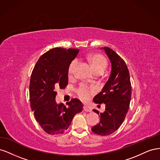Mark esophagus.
I'll use <instances>...</instances> for the list:
<instances>
[{"mask_svg": "<svg viewBox=\"0 0 160 160\" xmlns=\"http://www.w3.org/2000/svg\"><path fill=\"white\" fill-rule=\"evenodd\" d=\"M83 109H84L85 111H88V112H91V109L86 105L83 106Z\"/></svg>", "mask_w": 160, "mask_h": 160, "instance_id": "1", "label": "esophagus"}]
</instances>
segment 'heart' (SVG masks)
Wrapping results in <instances>:
<instances>
[{"label":"heart","instance_id":"b5f03b06","mask_svg":"<svg viewBox=\"0 0 160 160\" xmlns=\"http://www.w3.org/2000/svg\"><path fill=\"white\" fill-rule=\"evenodd\" d=\"M88 59L90 62V65L95 72H103L106 69L108 66V62L105 58L100 55L93 54L89 55L88 57ZM77 64V61L76 60L72 61L68 68V75L69 77H72L74 74L75 67ZM93 93V89H89L88 87L85 85H82L81 88L77 91L79 98L83 101H88L89 99L91 94Z\"/></svg>","mask_w":160,"mask_h":160}]
</instances>
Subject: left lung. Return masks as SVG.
<instances>
[{
    "label": "left lung",
    "mask_w": 160,
    "mask_h": 160,
    "mask_svg": "<svg viewBox=\"0 0 160 160\" xmlns=\"http://www.w3.org/2000/svg\"><path fill=\"white\" fill-rule=\"evenodd\" d=\"M109 59L111 71L109 79L99 93L95 95V103H104L105 111L99 113L100 122L91 130L100 135H108L115 132L122 124L128 111L132 97L129 72L125 61L109 47H101Z\"/></svg>",
    "instance_id": "8db88e82"
}]
</instances>
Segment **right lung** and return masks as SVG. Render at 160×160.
Returning a JSON list of instances; mask_svg holds the SVG:
<instances>
[{
	"instance_id": "right-lung-1",
	"label": "right lung",
	"mask_w": 160,
	"mask_h": 160,
	"mask_svg": "<svg viewBox=\"0 0 160 160\" xmlns=\"http://www.w3.org/2000/svg\"><path fill=\"white\" fill-rule=\"evenodd\" d=\"M79 51L77 49H52L39 58L32 72L31 108L41 127L50 135L63 133L74 116L83 110V104L77 99L67 103L68 107L55 101V90L65 89L68 84L69 66Z\"/></svg>"
}]
</instances>
